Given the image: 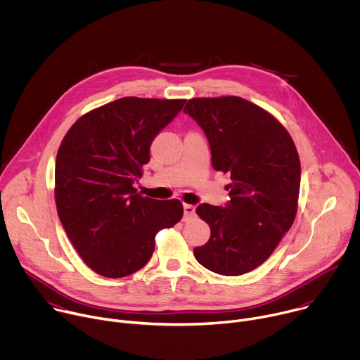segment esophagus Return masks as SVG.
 Here are the masks:
<instances>
[{
  "instance_id": "esophagus-1",
  "label": "esophagus",
  "mask_w": 360,
  "mask_h": 360,
  "mask_svg": "<svg viewBox=\"0 0 360 360\" xmlns=\"http://www.w3.org/2000/svg\"><path fill=\"white\" fill-rule=\"evenodd\" d=\"M184 215H185V219H186V221H188L189 218L195 217V207H193V205H188V203L184 205Z\"/></svg>"
}]
</instances>
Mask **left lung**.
I'll return each instance as SVG.
<instances>
[{"label": "left lung", "mask_w": 360, "mask_h": 360, "mask_svg": "<svg viewBox=\"0 0 360 360\" xmlns=\"http://www.w3.org/2000/svg\"><path fill=\"white\" fill-rule=\"evenodd\" d=\"M184 112L207 135L214 169L232 179L225 207L196 208L211 236L193 255L215 274L243 275L269 258L295 221L297 150L279 121L243 98H193Z\"/></svg>", "instance_id": "obj_1"}]
</instances>
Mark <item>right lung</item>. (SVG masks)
I'll return each instance as SVG.
<instances>
[{"mask_svg":"<svg viewBox=\"0 0 360 360\" xmlns=\"http://www.w3.org/2000/svg\"><path fill=\"white\" fill-rule=\"evenodd\" d=\"M185 99L125 96L81 117L64 136L56 161L60 221L84 262L105 278L143 268L155 235L181 221L178 199L143 198L134 184L149 148L184 108Z\"/></svg>","mask_w":360,"mask_h":360,"instance_id":"right-lung-1","label":"right lung"}]
</instances>
